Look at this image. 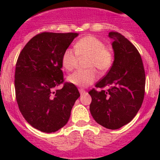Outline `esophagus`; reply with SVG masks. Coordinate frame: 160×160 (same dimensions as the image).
<instances>
[{
  "mask_svg": "<svg viewBox=\"0 0 160 160\" xmlns=\"http://www.w3.org/2000/svg\"><path fill=\"white\" fill-rule=\"evenodd\" d=\"M79 93H80V94H84L87 93V91L83 90V89H79Z\"/></svg>",
  "mask_w": 160,
  "mask_h": 160,
  "instance_id": "1",
  "label": "esophagus"
}]
</instances>
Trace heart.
I'll list each match as a JSON object with an SVG mask.
<instances>
[{
  "mask_svg": "<svg viewBox=\"0 0 160 160\" xmlns=\"http://www.w3.org/2000/svg\"><path fill=\"white\" fill-rule=\"evenodd\" d=\"M74 50L67 48L62 55L61 63L64 70L70 71L77 64L78 57H88L87 68L88 70H78L68 76L66 80L76 87H87L97 79V69L101 73L110 70L114 62V53L111 49L106 47L105 44L97 37L87 35L79 39L74 45Z\"/></svg>",
  "mask_w": 160,
  "mask_h": 160,
  "instance_id": "heart-1",
  "label": "heart"
}]
</instances>
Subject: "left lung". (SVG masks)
<instances>
[{
	"label": "left lung",
	"instance_id": "obj_1",
	"mask_svg": "<svg viewBox=\"0 0 160 160\" xmlns=\"http://www.w3.org/2000/svg\"><path fill=\"white\" fill-rule=\"evenodd\" d=\"M114 62L107 75L95 85L107 90H90V114L104 128L116 130L129 123L142 106L145 93V71L135 46L118 32H110Z\"/></svg>",
	"mask_w": 160,
	"mask_h": 160
}]
</instances>
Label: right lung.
I'll return each instance as SVG.
<instances>
[{
  "instance_id": "right-lung-1",
  "label": "right lung",
  "mask_w": 160,
  "mask_h": 160,
  "mask_svg": "<svg viewBox=\"0 0 160 160\" xmlns=\"http://www.w3.org/2000/svg\"><path fill=\"white\" fill-rule=\"evenodd\" d=\"M78 33L42 32L29 41L20 53L15 70L18 107L32 128L51 133L63 128L80 96L77 87L65 82L62 55Z\"/></svg>"
}]
</instances>
